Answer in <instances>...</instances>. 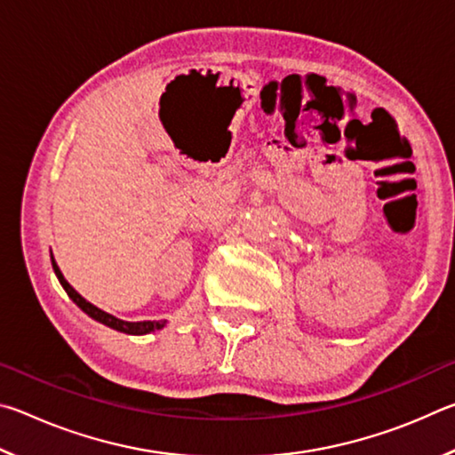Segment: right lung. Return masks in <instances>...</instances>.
Listing matches in <instances>:
<instances>
[{"instance_id": "add662e5", "label": "right lung", "mask_w": 455, "mask_h": 455, "mask_svg": "<svg viewBox=\"0 0 455 455\" xmlns=\"http://www.w3.org/2000/svg\"><path fill=\"white\" fill-rule=\"evenodd\" d=\"M52 267H53V273H56V276H58L60 284L68 292V297H70L72 301L78 305L84 313L88 315V317H92V319L98 321V323H102V325L110 327V329H116V331H120V333H126V335H146V333H152V331L163 329L166 325V321H136V323L122 321L118 317H114V315H110V313L98 309L96 305L88 303L86 299H84L80 292L76 291L72 284L64 279V275H61L60 267L56 265V260H53V257H52Z\"/></svg>"}]
</instances>
